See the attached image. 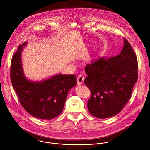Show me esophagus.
I'll use <instances>...</instances> for the list:
<instances>
[{
    "label": "esophagus",
    "mask_w": 150,
    "mask_h": 150,
    "mask_svg": "<svg viewBox=\"0 0 150 150\" xmlns=\"http://www.w3.org/2000/svg\"><path fill=\"white\" fill-rule=\"evenodd\" d=\"M77 84L78 85H81V84H83V83L84 82V77L83 76V75H79L78 77H77Z\"/></svg>",
    "instance_id": "obj_1"
}]
</instances>
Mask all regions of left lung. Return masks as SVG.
Masks as SVG:
<instances>
[{
    "instance_id": "left-lung-1",
    "label": "left lung",
    "mask_w": 150,
    "mask_h": 150,
    "mask_svg": "<svg viewBox=\"0 0 150 150\" xmlns=\"http://www.w3.org/2000/svg\"><path fill=\"white\" fill-rule=\"evenodd\" d=\"M120 54L106 59L101 57L86 65L84 84L91 91L87 103L91 115L107 118L119 113L131 98L138 77L136 55L128 41Z\"/></svg>"
}]
</instances>
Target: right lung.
I'll return each mask as SVG.
<instances>
[{"mask_svg":"<svg viewBox=\"0 0 150 150\" xmlns=\"http://www.w3.org/2000/svg\"><path fill=\"white\" fill-rule=\"evenodd\" d=\"M19 45L11 61L10 79L22 106L32 116L51 120L62 111L69 90L77 84L74 75H55L40 82L28 80L22 66L21 51L27 44Z\"/></svg>","mask_w":150,"mask_h":150,"instance_id":"right-lung-1","label":"right lung"}]
</instances>
